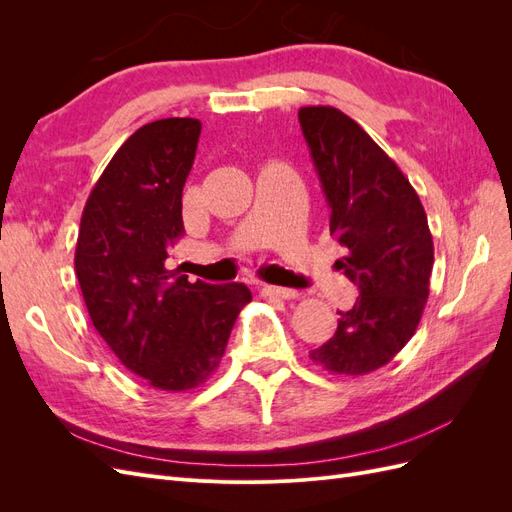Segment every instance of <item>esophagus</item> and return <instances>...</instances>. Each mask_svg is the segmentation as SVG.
Wrapping results in <instances>:
<instances>
[{
  "instance_id": "34e87169",
  "label": "esophagus",
  "mask_w": 512,
  "mask_h": 512,
  "mask_svg": "<svg viewBox=\"0 0 512 512\" xmlns=\"http://www.w3.org/2000/svg\"><path fill=\"white\" fill-rule=\"evenodd\" d=\"M260 294L265 299H297L299 292L297 290H290V288H282V286H271L265 284L260 288Z\"/></svg>"
}]
</instances>
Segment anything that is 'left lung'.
<instances>
[{
    "mask_svg": "<svg viewBox=\"0 0 512 512\" xmlns=\"http://www.w3.org/2000/svg\"><path fill=\"white\" fill-rule=\"evenodd\" d=\"M301 130L331 207L335 265L359 286L337 331L309 359L337 376H365L404 348L429 297L433 239L421 198L359 123L333 106L299 108Z\"/></svg>",
    "mask_w": 512,
    "mask_h": 512,
    "instance_id": "left-lung-1",
    "label": "left lung"
}]
</instances>
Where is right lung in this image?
<instances>
[{"label":"right lung","mask_w":512,"mask_h":512,"mask_svg":"<svg viewBox=\"0 0 512 512\" xmlns=\"http://www.w3.org/2000/svg\"><path fill=\"white\" fill-rule=\"evenodd\" d=\"M203 123L168 117L138 128L91 190L74 269L91 322L123 367L160 391H190L218 369L245 284L188 282L166 258L183 235L181 194Z\"/></svg>","instance_id":"add662e5"}]
</instances>
